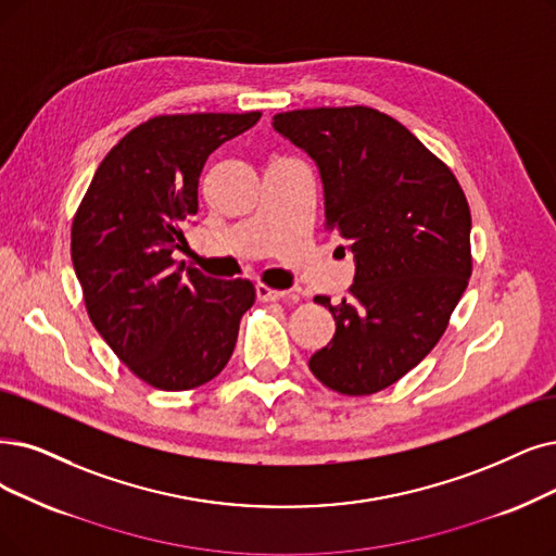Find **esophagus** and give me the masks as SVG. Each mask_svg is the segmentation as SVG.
<instances>
[{"mask_svg":"<svg viewBox=\"0 0 556 556\" xmlns=\"http://www.w3.org/2000/svg\"><path fill=\"white\" fill-rule=\"evenodd\" d=\"M255 292H257L260 301H280L287 296L285 290H274V287H269V285H257Z\"/></svg>","mask_w":556,"mask_h":556,"instance_id":"1","label":"esophagus"}]
</instances>
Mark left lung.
Returning a JSON list of instances; mask_svg holds the SVG:
<instances>
[{"label": "left lung", "mask_w": 556, "mask_h": 556, "mask_svg": "<svg viewBox=\"0 0 556 556\" xmlns=\"http://www.w3.org/2000/svg\"><path fill=\"white\" fill-rule=\"evenodd\" d=\"M274 129L319 168L324 230L353 253L336 336L309 371L340 394L396 383L438 344L472 274L470 207L454 173L417 137L369 106L296 109ZM344 251V247H342Z\"/></svg>", "instance_id": "1"}]
</instances>
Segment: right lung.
Here are the masks:
<instances>
[{
	"label": "right lung",
	"instance_id": "add662e5",
	"mask_svg": "<svg viewBox=\"0 0 556 556\" xmlns=\"http://www.w3.org/2000/svg\"><path fill=\"white\" fill-rule=\"evenodd\" d=\"M177 114L139 125L109 150L73 220L71 253L102 340L141 381L191 390L230 361L251 280H218L177 264L182 220L198 212L210 154L260 121Z\"/></svg>",
	"mask_w": 556,
	"mask_h": 556
}]
</instances>
